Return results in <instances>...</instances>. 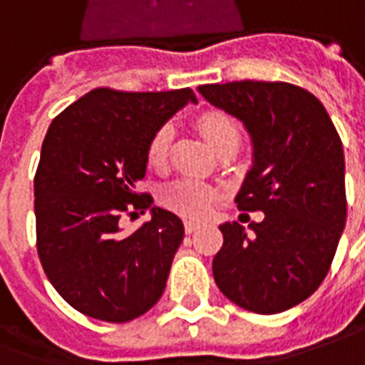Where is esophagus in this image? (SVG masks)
Wrapping results in <instances>:
<instances>
[{"label": "esophagus", "instance_id": "1", "mask_svg": "<svg viewBox=\"0 0 365 365\" xmlns=\"http://www.w3.org/2000/svg\"><path fill=\"white\" fill-rule=\"evenodd\" d=\"M200 227H202V224H197V222H185V234H193Z\"/></svg>", "mask_w": 365, "mask_h": 365}]
</instances>
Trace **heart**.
Listing matches in <instances>:
<instances>
[{
  "mask_svg": "<svg viewBox=\"0 0 365 365\" xmlns=\"http://www.w3.org/2000/svg\"><path fill=\"white\" fill-rule=\"evenodd\" d=\"M197 128L203 133L207 143L215 148L220 141H224L230 135H237V130L232 120L224 115L222 111H205L197 120ZM173 131L170 125H162L160 130L151 135L148 143V163L151 168L160 170L165 165L168 151L172 143ZM215 200V192L205 185V183L192 180V178H182L175 182L168 183L162 190V202L173 210L175 214H182L185 217H203L207 215L212 203Z\"/></svg>",
  "mask_w": 365,
  "mask_h": 365,
  "instance_id": "obj_1",
  "label": "heart"
}]
</instances>
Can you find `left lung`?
Here are the masks:
<instances>
[{"label": "left lung", "mask_w": 365, "mask_h": 365, "mask_svg": "<svg viewBox=\"0 0 365 365\" xmlns=\"http://www.w3.org/2000/svg\"><path fill=\"white\" fill-rule=\"evenodd\" d=\"M207 103L244 123L252 170L235 195L237 210L264 212L245 232L220 225L224 245L214 279L235 306L279 314L312 296L328 276L346 225L344 148L316 96L286 81L200 86Z\"/></svg>", "instance_id": "obj_1"}]
</instances>
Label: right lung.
Instances as JSON below:
<instances>
[{"label":"right lung","mask_w":365,"mask_h":365,"mask_svg":"<svg viewBox=\"0 0 365 365\" xmlns=\"http://www.w3.org/2000/svg\"><path fill=\"white\" fill-rule=\"evenodd\" d=\"M187 103L172 91L91 89L51 121L34 180L37 254L51 286L89 318L123 324L158 304L182 220L153 205L151 220L123 234L121 214L148 210L138 192L151 135Z\"/></svg>","instance_id":"add662e5"}]
</instances>
